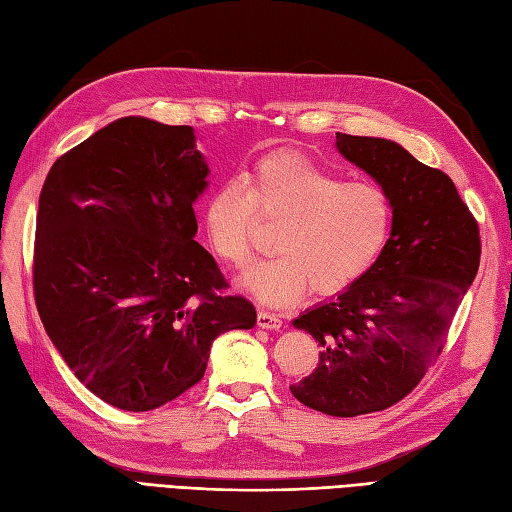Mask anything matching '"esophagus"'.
Instances as JSON below:
<instances>
[{"label":"esophagus","instance_id":"obj_1","mask_svg":"<svg viewBox=\"0 0 512 512\" xmlns=\"http://www.w3.org/2000/svg\"><path fill=\"white\" fill-rule=\"evenodd\" d=\"M256 323H258V328H263V330H280L282 328V319L278 315L267 313V310H260L256 317Z\"/></svg>","mask_w":512,"mask_h":512}]
</instances>
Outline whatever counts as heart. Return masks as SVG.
Masks as SVG:
<instances>
[{"label":"heart","instance_id":"1","mask_svg":"<svg viewBox=\"0 0 512 512\" xmlns=\"http://www.w3.org/2000/svg\"><path fill=\"white\" fill-rule=\"evenodd\" d=\"M263 219H282L278 256L249 265L239 284L260 302H297L313 286L336 295L378 263L393 230V206L382 186L343 180L308 156L278 149L258 158L239 180L223 182L202 204V230L213 254L241 265Z\"/></svg>","mask_w":512,"mask_h":512}]
</instances>
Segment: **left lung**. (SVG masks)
<instances>
[{
    "instance_id": "8db88e82",
    "label": "left lung",
    "mask_w": 512,
    "mask_h": 512,
    "mask_svg": "<svg viewBox=\"0 0 512 512\" xmlns=\"http://www.w3.org/2000/svg\"><path fill=\"white\" fill-rule=\"evenodd\" d=\"M336 149L389 195L393 230L367 276L293 321L321 352L291 393L319 413L356 417L404 400L441 354L480 267V232L450 176L400 143L336 132Z\"/></svg>"
}]
</instances>
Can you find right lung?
<instances>
[{"label":"right lung","mask_w":512,"mask_h":512,"mask_svg":"<svg viewBox=\"0 0 512 512\" xmlns=\"http://www.w3.org/2000/svg\"><path fill=\"white\" fill-rule=\"evenodd\" d=\"M191 126L123 117L60 156L39 197L34 297L45 332L106 404L143 413L204 378L252 302L195 241L208 165Z\"/></svg>","instance_id":"right-lung-1"}]
</instances>
